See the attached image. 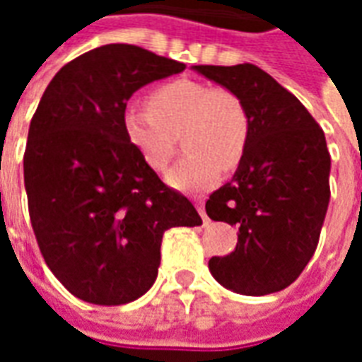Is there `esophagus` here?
Listing matches in <instances>:
<instances>
[{
    "label": "esophagus",
    "instance_id": "esophagus-1",
    "mask_svg": "<svg viewBox=\"0 0 362 362\" xmlns=\"http://www.w3.org/2000/svg\"><path fill=\"white\" fill-rule=\"evenodd\" d=\"M196 202V207H197V211H199V215H202V219H204V225H207L209 223V217L205 215V202H204V197H196L194 199Z\"/></svg>",
    "mask_w": 362,
    "mask_h": 362
}]
</instances>
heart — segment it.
<instances>
[{"mask_svg": "<svg viewBox=\"0 0 362 362\" xmlns=\"http://www.w3.org/2000/svg\"><path fill=\"white\" fill-rule=\"evenodd\" d=\"M147 108L127 106L122 132L143 165L163 173L176 155L180 135L186 155L168 173L180 189L209 188L221 168L235 170L250 141V116L240 96L197 79H174L147 95Z\"/></svg>", "mask_w": 362, "mask_h": 362, "instance_id": "1", "label": "heart"}]
</instances>
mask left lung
<instances>
[{"mask_svg":"<svg viewBox=\"0 0 362 362\" xmlns=\"http://www.w3.org/2000/svg\"><path fill=\"white\" fill-rule=\"evenodd\" d=\"M240 96L250 141L233 180L215 189L205 211L238 228L235 252L213 256L223 287L248 296L283 291L316 252L329 204V151L318 122L293 93L254 64L196 66Z\"/></svg>","mask_w":362,"mask_h":362,"instance_id":"1","label":"left lung"}]
</instances>
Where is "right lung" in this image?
<instances>
[{"label":"right lung","instance_id":"obj_1","mask_svg":"<svg viewBox=\"0 0 362 362\" xmlns=\"http://www.w3.org/2000/svg\"><path fill=\"white\" fill-rule=\"evenodd\" d=\"M186 66L134 44L85 52L54 75L28 127L25 188L52 273L85 303L118 306L157 279L160 243L197 227L188 197L143 165L122 132L129 96Z\"/></svg>","mask_w":362,"mask_h":362}]
</instances>
